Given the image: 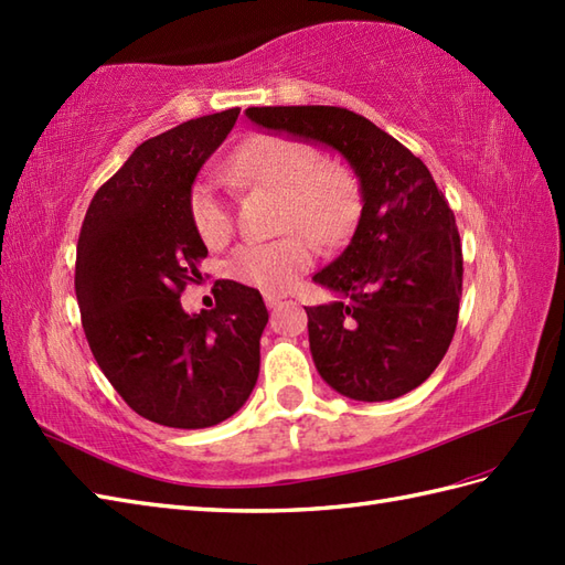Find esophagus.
I'll use <instances>...</instances> for the list:
<instances>
[{
  "label": "esophagus",
  "instance_id": "1",
  "mask_svg": "<svg viewBox=\"0 0 565 565\" xmlns=\"http://www.w3.org/2000/svg\"><path fill=\"white\" fill-rule=\"evenodd\" d=\"M281 301H284V296H279V294H264V303H267L269 308L281 306Z\"/></svg>",
  "mask_w": 565,
  "mask_h": 565
}]
</instances>
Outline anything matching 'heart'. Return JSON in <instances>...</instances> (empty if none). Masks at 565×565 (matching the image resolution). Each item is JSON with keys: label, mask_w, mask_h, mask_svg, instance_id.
Here are the masks:
<instances>
[{"label": "heart", "mask_w": 565, "mask_h": 565, "mask_svg": "<svg viewBox=\"0 0 565 565\" xmlns=\"http://www.w3.org/2000/svg\"><path fill=\"white\" fill-rule=\"evenodd\" d=\"M227 177L243 189H269L281 194L279 231L294 233L274 243H249L233 252L227 269L237 281L262 291H284L310 262L313 245L332 247L352 231L359 211L356 184L340 164L322 162L310 142L284 136L245 140L227 162ZM191 221L211 249L233 237V213L213 179H203L191 194ZM296 232H303L296 236Z\"/></svg>", "instance_id": "heart-1"}]
</instances>
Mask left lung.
I'll list each match as a JSON object with an SVG mask.
<instances>
[{
    "mask_svg": "<svg viewBox=\"0 0 565 565\" xmlns=\"http://www.w3.org/2000/svg\"><path fill=\"white\" fill-rule=\"evenodd\" d=\"M252 124L338 150L362 213L350 245L313 276L340 301L306 308L316 369L338 393L379 403L411 393L447 354L459 320V227L425 162L340 106H252Z\"/></svg>",
    "mask_w": 565,
    "mask_h": 565,
    "instance_id": "left-lung-1",
    "label": "left lung"
}]
</instances>
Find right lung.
I'll return each mask as SVG.
<instances>
[{
    "label": "right lung",
    "instance_id": "add662e5",
    "mask_svg": "<svg viewBox=\"0 0 565 565\" xmlns=\"http://www.w3.org/2000/svg\"><path fill=\"white\" fill-rule=\"evenodd\" d=\"M237 116L191 118L138 146L94 194L77 239L89 350L130 411L164 427L223 423L259 376L269 313L257 289L215 281V308L194 316L179 301L209 255L191 221V186Z\"/></svg>",
    "mask_w": 565,
    "mask_h": 565
}]
</instances>
